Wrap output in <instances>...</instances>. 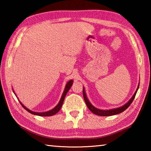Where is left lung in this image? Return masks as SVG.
<instances>
[{
  "mask_svg": "<svg viewBox=\"0 0 151 151\" xmlns=\"http://www.w3.org/2000/svg\"><path fill=\"white\" fill-rule=\"evenodd\" d=\"M139 86H138V88L137 89L136 92H135L134 95L132 96V98L131 99V100H130L129 102L127 104H125L124 106H122L121 107H119V108H116V109H111V110H106V111H104V110H100V109H98L95 108V107L93 106L92 104L90 103V102L88 101V100L87 99V97L86 96V94H85V89L83 88V97H84V99H85V101L86 103V106L88 108V109L90 110V111L93 112V113L96 114V115H99V116H111V115H114V114H119L121 113V112H123L124 111H125L128 107H129L130 105H131V104L132 103V102L133 101L134 99L135 96H136V94H137V92L138 91V88H139Z\"/></svg>",
  "mask_w": 151,
  "mask_h": 151,
  "instance_id": "1",
  "label": "left lung"
}]
</instances>
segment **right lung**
Instances as JSON below:
<instances>
[{"instance_id":"add662e5","label":"right lung","mask_w":151,"mask_h":151,"mask_svg":"<svg viewBox=\"0 0 151 151\" xmlns=\"http://www.w3.org/2000/svg\"><path fill=\"white\" fill-rule=\"evenodd\" d=\"M73 85V81L71 80L70 81H68L67 84H66V85L65 86V91H64V93L62 95V97H61L60 100L59 101V103H58V104L57 105V106H55L54 109L50 110V111H47V112H33L32 111H30V110L28 109L27 108H26L23 104H22L20 102V103L21 105L22 106V107L24 109H26L27 111L28 112H29L30 113H31L32 114H35V115H38V116H52L54 115V114H55L56 113H57V112L60 111V109H61V107H62V105H63V101H64V99H65V96L66 93H68V91H69V89L70 88L71 86H72Z\"/></svg>"}]
</instances>
